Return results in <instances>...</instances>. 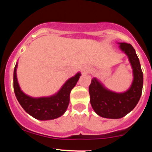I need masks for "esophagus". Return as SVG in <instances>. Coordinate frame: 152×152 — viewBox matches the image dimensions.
Segmentation results:
<instances>
[{"instance_id":"34e87169","label":"esophagus","mask_w":152,"mask_h":152,"mask_svg":"<svg viewBox=\"0 0 152 152\" xmlns=\"http://www.w3.org/2000/svg\"><path fill=\"white\" fill-rule=\"evenodd\" d=\"M90 71V69L89 67H84L83 69H82V71H83V73H88Z\"/></svg>"}]
</instances>
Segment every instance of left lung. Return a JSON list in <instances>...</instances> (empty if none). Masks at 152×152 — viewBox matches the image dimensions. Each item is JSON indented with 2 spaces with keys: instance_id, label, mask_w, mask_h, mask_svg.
Instances as JSON below:
<instances>
[{
  "instance_id": "1",
  "label": "left lung",
  "mask_w": 152,
  "mask_h": 152,
  "mask_svg": "<svg viewBox=\"0 0 152 152\" xmlns=\"http://www.w3.org/2000/svg\"><path fill=\"white\" fill-rule=\"evenodd\" d=\"M120 48L129 57L134 80L129 89L124 93H116L104 87L96 78L91 80L88 91L92 108L99 116L107 118H120L134 109L140 99L143 88V73L140 62L133 46L120 43Z\"/></svg>"
}]
</instances>
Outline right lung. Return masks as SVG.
<instances>
[{"label": "right lung", "instance_id": "1", "mask_svg": "<svg viewBox=\"0 0 152 152\" xmlns=\"http://www.w3.org/2000/svg\"><path fill=\"white\" fill-rule=\"evenodd\" d=\"M18 64L13 72V88L19 104L26 112L38 120H51L60 117L65 113L70 101V93L81 76L78 73L69 78L55 95L49 97L33 98L20 90L16 76Z\"/></svg>", "mask_w": 152, "mask_h": 152}]
</instances>
